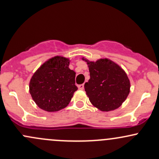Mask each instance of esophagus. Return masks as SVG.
I'll list each match as a JSON object with an SVG mask.
<instances>
[{
  "label": "esophagus",
  "instance_id": "1",
  "mask_svg": "<svg viewBox=\"0 0 159 159\" xmlns=\"http://www.w3.org/2000/svg\"><path fill=\"white\" fill-rule=\"evenodd\" d=\"M78 88H79L80 89H84V84L79 85V86H78Z\"/></svg>",
  "mask_w": 159,
  "mask_h": 159
}]
</instances>
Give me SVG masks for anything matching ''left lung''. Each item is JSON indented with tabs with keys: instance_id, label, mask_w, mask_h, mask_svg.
Returning <instances> with one entry per match:
<instances>
[{
	"instance_id": "left-lung-1",
	"label": "left lung",
	"mask_w": 159,
	"mask_h": 159,
	"mask_svg": "<svg viewBox=\"0 0 159 159\" xmlns=\"http://www.w3.org/2000/svg\"><path fill=\"white\" fill-rule=\"evenodd\" d=\"M85 61L89 66L90 79L84 87L90 102L102 111L118 108L129 93L127 75L120 66L108 59L96 62Z\"/></svg>"
}]
</instances>
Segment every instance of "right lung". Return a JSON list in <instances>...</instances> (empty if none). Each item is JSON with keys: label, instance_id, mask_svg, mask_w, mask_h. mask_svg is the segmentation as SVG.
Here are the masks:
<instances>
[{"label": "right lung", "instance_id": "obj_1", "mask_svg": "<svg viewBox=\"0 0 159 159\" xmlns=\"http://www.w3.org/2000/svg\"><path fill=\"white\" fill-rule=\"evenodd\" d=\"M69 59L56 56L35 71L30 83L32 99L42 110L57 111L68 105L73 93L76 73L69 68Z\"/></svg>", "mask_w": 159, "mask_h": 159}]
</instances>
